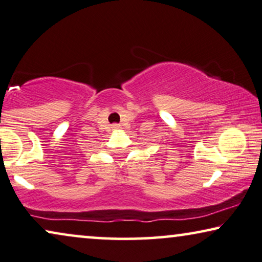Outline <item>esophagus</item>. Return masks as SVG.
I'll return each mask as SVG.
<instances>
[{"mask_svg": "<svg viewBox=\"0 0 262 262\" xmlns=\"http://www.w3.org/2000/svg\"><path fill=\"white\" fill-rule=\"evenodd\" d=\"M112 128H113V129H114V130H117V129H120V128H121V127H120V124H117V123H114V124H113V127H112Z\"/></svg>", "mask_w": 262, "mask_h": 262, "instance_id": "1", "label": "esophagus"}]
</instances>
